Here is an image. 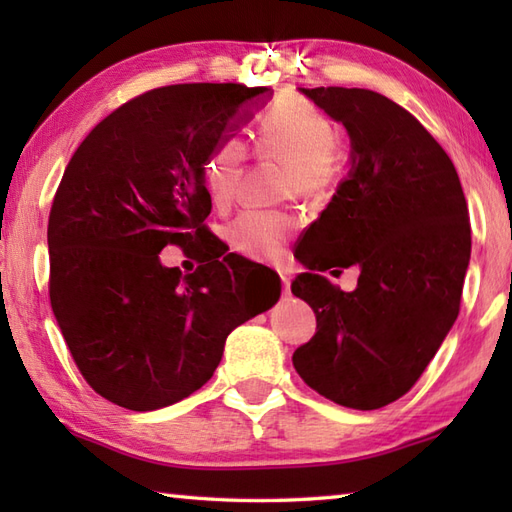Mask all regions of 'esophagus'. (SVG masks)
<instances>
[{"instance_id": "34e87169", "label": "esophagus", "mask_w": 512, "mask_h": 512, "mask_svg": "<svg viewBox=\"0 0 512 512\" xmlns=\"http://www.w3.org/2000/svg\"><path fill=\"white\" fill-rule=\"evenodd\" d=\"M279 279H281V290H284V295H290V273L286 270H279Z\"/></svg>"}]
</instances>
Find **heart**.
Instances as JSON below:
<instances>
[{
    "mask_svg": "<svg viewBox=\"0 0 512 512\" xmlns=\"http://www.w3.org/2000/svg\"><path fill=\"white\" fill-rule=\"evenodd\" d=\"M339 132L332 118L303 96L290 94L259 118L250 136L257 160L281 162L279 191L301 200H317L339 180L336 156ZM246 147L237 138H222L211 147L202 165V184L217 209L233 202L244 176ZM295 217L284 211H244L228 224L226 237L233 250L255 262L281 257L295 233Z\"/></svg>",
    "mask_w": 512,
    "mask_h": 512,
    "instance_id": "b5f03b06",
    "label": "heart"
}]
</instances>
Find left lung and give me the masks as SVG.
<instances>
[{
	"label": "left lung",
	"instance_id": "obj_1",
	"mask_svg": "<svg viewBox=\"0 0 512 512\" xmlns=\"http://www.w3.org/2000/svg\"><path fill=\"white\" fill-rule=\"evenodd\" d=\"M352 138V171L303 235L308 273L292 295L317 332L292 365L303 383L350 409L405 396L458 319L471 259L464 191L447 151L387 96L363 88L303 90ZM356 265L343 293L318 273Z\"/></svg>",
	"mask_w": 512,
	"mask_h": 512
}]
</instances>
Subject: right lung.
Wrapping results in <instances>:
<instances>
[{
    "mask_svg": "<svg viewBox=\"0 0 512 512\" xmlns=\"http://www.w3.org/2000/svg\"><path fill=\"white\" fill-rule=\"evenodd\" d=\"M266 92L149 90L105 116L63 171L48 217L50 306L81 376L118 407L191 396L220 365L226 336L279 299L281 286L257 292L246 259L211 250L204 224V158ZM167 243L201 266L189 276L162 267Z\"/></svg>",
    "mask_w": 512,
    "mask_h": 512,
    "instance_id": "1",
    "label": "right lung"
}]
</instances>
